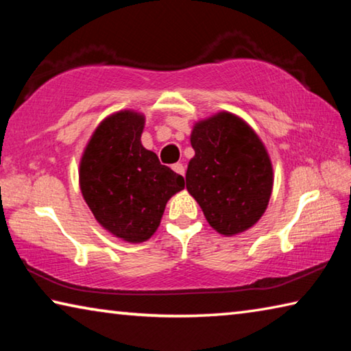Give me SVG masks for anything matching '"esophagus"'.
Instances as JSON below:
<instances>
[{"label": "esophagus", "instance_id": "34e87169", "mask_svg": "<svg viewBox=\"0 0 351 351\" xmlns=\"http://www.w3.org/2000/svg\"><path fill=\"white\" fill-rule=\"evenodd\" d=\"M171 169H173L176 173L181 175V176H184V173H186V167H184V165L180 164V162H176V164L171 165Z\"/></svg>", "mask_w": 351, "mask_h": 351}]
</instances>
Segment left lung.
<instances>
[{
    "mask_svg": "<svg viewBox=\"0 0 351 351\" xmlns=\"http://www.w3.org/2000/svg\"><path fill=\"white\" fill-rule=\"evenodd\" d=\"M186 182L204 217L221 235L258 221L272 192V165L263 142L245 121L221 111L195 123Z\"/></svg>",
    "mask_w": 351,
    "mask_h": 351,
    "instance_id": "obj_1",
    "label": "left lung"
}]
</instances>
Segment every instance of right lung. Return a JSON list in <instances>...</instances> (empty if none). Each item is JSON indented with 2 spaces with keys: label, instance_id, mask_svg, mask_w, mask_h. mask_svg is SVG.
Wrapping results in <instances>:
<instances>
[{
  "label": "right lung",
  "instance_id": "right-lung-1",
  "mask_svg": "<svg viewBox=\"0 0 351 351\" xmlns=\"http://www.w3.org/2000/svg\"><path fill=\"white\" fill-rule=\"evenodd\" d=\"M145 119L119 111L100 122L83 152L80 190L97 221L128 243L150 239L167 201L184 189V178L144 148Z\"/></svg>",
  "mask_w": 351,
  "mask_h": 351
}]
</instances>
